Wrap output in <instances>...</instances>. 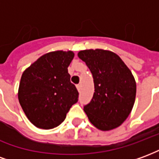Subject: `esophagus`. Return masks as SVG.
<instances>
[{
	"label": "esophagus",
	"instance_id": "34e87169",
	"mask_svg": "<svg viewBox=\"0 0 159 159\" xmlns=\"http://www.w3.org/2000/svg\"><path fill=\"white\" fill-rule=\"evenodd\" d=\"M76 89L78 90V92L81 91V89H82V86H81V84H78V85H76Z\"/></svg>",
	"mask_w": 159,
	"mask_h": 159
}]
</instances>
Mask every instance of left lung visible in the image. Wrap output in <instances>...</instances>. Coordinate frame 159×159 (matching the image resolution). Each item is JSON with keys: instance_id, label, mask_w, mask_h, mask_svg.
<instances>
[{"instance_id": "obj_1", "label": "left lung", "mask_w": 159, "mask_h": 159, "mask_svg": "<svg viewBox=\"0 0 159 159\" xmlns=\"http://www.w3.org/2000/svg\"><path fill=\"white\" fill-rule=\"evenodd\" d=\"M77 55L93 75L94 93L83 110L97 129L108 131L119 127L133 109L136 83L128 66L115 52L88 49Z\"/></svg>"}]
</instances>
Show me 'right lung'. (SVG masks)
<instances>
[{
  "label": "right lung",
  "mask_w": 159,
  "mask_h": 159,
  "mask_svg": "<svg viewBox=\"0 0 159 159\" xmlns=\"http://www.w3.org/2000/svg\"><path fill=\"white\" fill-rule=\"evenodd\" d=\"M73 58L72 51L48 52L23 72L19 104L30 123L39 129L59 126L78 100L79 93L68 73Z\"/></svg>",
  "instance_id": "right-lung-1"
}]
</instances>
